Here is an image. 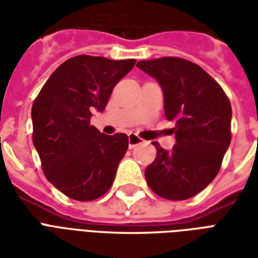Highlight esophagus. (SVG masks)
<instances>
[{"label": "esophagus", "instance_id": "34e87169", "mask_svg": "<svg viewBox=\"0 0 258 258\" xmlns=\"http://www.w3.org/2000/svg\"><path fill=\"white\" fill-rule=\"evenodd\" d=\"M140 144H142V140H140L138 137H135L134 134H130L128 135V146L130 149H133V148H135L137 145H140Z\"/></svg>", "mask_w": 258, "mask_h": 258}]
</instances>
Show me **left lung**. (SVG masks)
Here are the masks:
<instances>
[{
	"label": "left lung",
	"instance_id": "left-lung-1",
	"mask_svg": "<svg viewBox=\"0 0 258 258\" xmlns=\"http://www.w3.org/2000/svg\"><path fill=\"white\" fill-rule=\"evenodd\" d=\"M137 68L162 87L164 114L175 123L171 151L156 146V159L145 170L151 189L168 200L189 199L210 184L231 144L232 109L211 76L189 60H141Z\"/></svg>",
	"mask_w": 258,
	"mask_h": 258
}]
</instances>
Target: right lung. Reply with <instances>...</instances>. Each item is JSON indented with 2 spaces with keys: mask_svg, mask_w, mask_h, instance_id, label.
<instances>
[{
  "mask_svg": "<svg viewBox=\"0 0 258 258\" xmlns=\"http://www.w3.org/2000/svg\"><path fill=\"white\" fill-rule=\"evenodd\" d=\"M134 64L135 59L70 58L51 74L33 103V144L44 174L72 199H98L112 186L128 137L102 134L90 120L92 112L105 110L113 87Z\"/></svg>",
  "mask_w": 258,
  "mask_h": 258,
  "instance_id": "right-lung-1",
  "label": "right lung"
}]
</instances>
